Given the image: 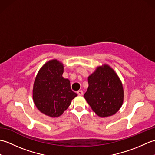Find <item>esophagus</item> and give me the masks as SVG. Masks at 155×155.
Returning a JSON list of instances; mask_svg holds the SVG:
<instances>
[{
    "mask_svg": "<svg viewBox=\"0 0 155 155\" xmlns=\"http://www.w3.org/2000/svg\"><path fill=\"white\" fill-rule=\"evenodd\" d=\"M77 94H78V95H79V96H82V95L83 94V91L79 90L77 91Z\"/></svg>",
    "mask_w": 155,
    "mask_h": 155,
    "instance_id": "34e87169",
    "label": "esophagus"
}]
</instances>
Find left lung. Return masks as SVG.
I'll use <instances>...</instances> for the list:
<instances>
[{"instance_id": "8db88e82", "label": "left lung", "mask_w": 155, "mask_h": 155, "mask_svg": "<svg viewBox=\"0 0 155 155\" xmlns=\"http://www.w3.org/2000/svg\"><path fill=\"white\" fill-rule=\"evenodd\" d=\"M88 83L84 97L98 117H110L119 110L124 101V90L113 68L107 64L97 67L88 76Z\"/></svg>"}]
</instances>
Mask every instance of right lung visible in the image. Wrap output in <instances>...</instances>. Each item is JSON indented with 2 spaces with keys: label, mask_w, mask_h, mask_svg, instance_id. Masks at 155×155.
<instances>
[{
  "label": "right lung",
  "mask_w": 155,
  "mask_h": 155,
  "mask_svg": "<svg viewBox=\"0 0 155 155\" xmlns=\"http://www.w3.org/2000/svg\"><path fill=\"white\" fill-rule=\"evenodd\" d=\"M63 72V64L52 59L45 63L36 76L32 98L38 110L47 116L60 117L77 96L71 90L70 81L62 77Z\"/></svg>",
  "instance_id": "add662e5"
}]
</instances>
